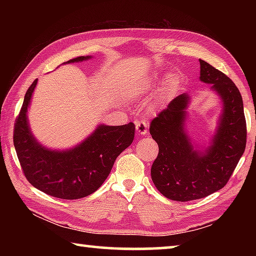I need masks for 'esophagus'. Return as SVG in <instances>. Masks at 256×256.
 I'll use <instances>...</instances> for the list:
<instances>
[{"instance_id":"esophagus-1","label":"esophagus","mask_w":256,"mask_h":256,"mask_svg":"<svg viewBox=\"0 0 256 256\" xmlns=\"http://www.w3.org/2000/svg\"><path fill=\"white\" fill-rule=\"evenodd\" d=\"M136 128L138 134H140V136H144V134L148 132V123L144 120H136Z\"/></svg>"}]
</instances>
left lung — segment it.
Segmentation results:
<instances>
[{
	"mask_svg": "<svg viewBox=\"0 0 256 256\" xmlns=\"http://www.w3.org/2000/svg\"><path fill=\"white\" fill-rule=\"evenodd\" d=\"M200 80L211 84L224 102L219 128L206 154L193 149L184 131L190 100L186 94L172 99L150 124V134L159 146L151 178L164 196L174 201L198 200L222 188L246 146L244 106L236 84L203 60H200Z\"/></svg>",
	"mask_w": 256,
	"mask_h": 256,
	"instance_id": "obj_1",
	"label": "left lung"
}]
</instances>
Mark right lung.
<instances>
[{"instance_id":"1","label":"right lung","mask_w":256,"mask_h":256,"mask_svg":"<svg viewBox=\"0 0 256 256\" xmlns=\"http://www.w3.org/2000/svg\"><path fill=\"white\" fill-rule=\"evenodd\" d=\"M89 58L78 56L68 63ZM36 84L37 79L24 94L14 131V144L26 178L54 198L76 200L88 196L100 188L118 154L132 144L136 126L132 122L120 126L99 125L76 148L68 151L46 149L34 140L27 120L28 105Z\"/></svg>"}]
</instances>
